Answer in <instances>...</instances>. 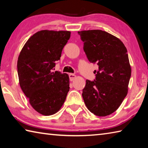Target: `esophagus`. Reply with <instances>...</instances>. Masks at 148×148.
I'll return each mask as SVG.
<instances>
[{
    "label": "esophagus",
    "instance_id": "1",
    "mask_svg": "<svg viewBox=\"0 0 148 148\" xmlns=\"http://www.w3.org/2000/svg\"><path fill=\"white\" fill-rule=\"evenodd\" d=\"M69 77H70V80H71V81L72 82V81H74V80L76 79V76L74 74H69Z\"/></svg>",
    "mask_w": 148,
    "mask_h": 148
}]
</instances>
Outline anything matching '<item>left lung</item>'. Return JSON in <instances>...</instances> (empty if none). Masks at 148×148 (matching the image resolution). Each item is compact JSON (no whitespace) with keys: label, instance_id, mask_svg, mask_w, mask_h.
I'll use <instances>...</instances> for the list:
<instances>
[{"label":"left lung","instance_id":"1","mask_svg":"<svg viewBox=\"0 0 148 148\" xmlns=\"http://www.w3.org/2000/svg\"><path fill=\"white\" fill-rule=\"evenodd\" d=\"M89 61L97 63L94 81L86 80L82 97L90 112L106 116L117 110L128 92L131 68L127 50L117 37L101 30L78 31Z\"/></svg>","mask_w":148,"mask_h":148}]
</instances>
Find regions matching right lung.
I'll return each mask as SVG.
<instances>
[{
	"label": "right lung",
	"mask_w": 148,
	"mask_h": 148,
	"mask_svg": "<svg viewBox=\"0 0 148 148\" xmlns=\"http://www.w3.org/2000/svg\"><path fill=\"white\" fill-rule=\"evenodd\" d=\"M70 37V31L42 30L30 37L19 53L20 87L32 107L44 116L57 113L69 91L68 74L52 71Z\"/></svg>",
	"instance_id": "add662e5"
}]
</instances>
